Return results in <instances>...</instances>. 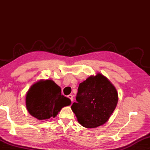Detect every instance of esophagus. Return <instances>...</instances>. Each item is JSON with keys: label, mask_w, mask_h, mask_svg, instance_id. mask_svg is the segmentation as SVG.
Instances as JSON below:
<instances>
[{"label": "esophagus", "mask_w": 150, "mask_h": 150, "mask_svg": "<svg viewBox=\"0 0 150 150\" xmlns=\"http://www.w3.org/2000/svg\"><path fill=\"white\" fill-rule=\"evenodd\" d=\"M68 98H69V99L71 100V102H73V95H68Z\"/></svg>", "instance_id": "esophagus-1"}]
</instances>
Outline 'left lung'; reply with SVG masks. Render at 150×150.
Listing matches in <instances>:
<instances>
[{
    "instance_id": "8db88e82",
    "label": "left lung",
    "mask_w": 150,
    "mask_h": 150,
    "mask_svg": "<svg viewBox=\"0 0 150 150\" xmlns=\"http://www.w3.org/2000/svg\"><path fill=\"white\" fill-rule=\"evenodd\" d=\"M76 100L71 109L78 122L85 128H94L109 120L117 105L118 92L105 76L98 73L80 83Z\"/></svg>"
}]
</instances>
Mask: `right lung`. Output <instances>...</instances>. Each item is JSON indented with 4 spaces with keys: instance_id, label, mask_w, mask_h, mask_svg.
Masks as SVG:
<instances>
[{
    "instance_id": "1",
    "label": "right lung",
    "mask_w": 150,
    "mask_h": 150,
    "mask_svg": "<svg viewBox=\"0 0 150 150\" xmlns=\"http://www.w3.org/2000/svg\"><path fill=\"white\" fill-rule=\"evenodd\" d=\"M61 92L60 87L52 79L37 81L26 95V106L28 112L41 121L55 117L63 107L71 103Z\"/></svg>"
}]
</instances>
